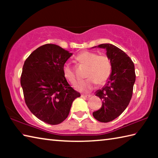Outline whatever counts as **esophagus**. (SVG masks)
Listing matches in <instances>:
<instances>
[{
  "label": "esophagus",
  "mask_w": 158,
  "mask_h": 158,
  "mask_svg": "<svg viewBox=\"0 0 158 158\" xmlns=\"http://www.w3.org/2000/svg\"><path fill=\"white\" fill-rule=\"evenodd\" d=\"M81 97L82 98H89L90 97H91V95H84V94H83V95H81Z\"/></svg>",
  "instance_id": "34e87169"
}]
</instances>
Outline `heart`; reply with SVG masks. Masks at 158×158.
Instances as JSON below:
<instances>
[{
    "mask_svg": "<svg viewBox=\"0 0 158 158\" xmlns=\"http://www.w3.org/2000/svg\"><path fill=\"white\" fill-rule=\"evenodd\" d=\"M76 59L83 65L89 66L87 79L79 81L74 85L75 89L82 93H89L97 84L102 85L108 81L112 71L111 59L105 53L98 54L95 52L84 51L77 56ZM63 74L67 81L71 84L77 81L75 72L73 67L65 63L63 67Z\"/></svg>",
    "mask_w": 158,
    "mask_h": 158,
    "instance_id": "1",
    "label": "heart"
}]
</instances>
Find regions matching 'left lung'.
Instances as JSON below:
<instances>
[{"mask_svg":"<svg viewBox=\"0 0 158 158\" xmlns=\"http://www.w3.org/2000/svg\"><path fill=\"white\" fill-rule=\"evenodd\" d=\"M98 47L106 49L112 71L106 84L96 92L102 105L93 116L98 121L108 123L118 117L129 105L136 79L135 65L123 51L113 44H102Z\"/></svg>","mask_w":158,"mask_h":158,"instance_id":"left-lung-1","label":"left lung"}]
</instances>
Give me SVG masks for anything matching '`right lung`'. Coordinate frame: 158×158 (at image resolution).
Wrapping results in <instances>:
<instances>
[{
	"instance_id": "obj_1",
	"label": "right lung",
	"mask_w": 158,
	"mask_h": 158,
	"mask_svg": "<svg viewBox=\"0 0 158 158\" xmlns=\"http://www.w3.org/2000/svg\"><path fill=\"white\" fill-rule=\"evenodd\" d=\"M73 55L58 45L46 44L26 58L21 85L26 105L37 118L58 125L68 116L74 99L81 96L63 74V67Z\"/></svg>"
}]
</instances>
